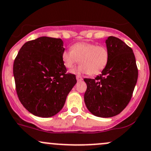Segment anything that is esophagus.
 <instances>
[{
    "mask_svg": "<svg viewBox=\"0 0 151 151\" xmlns=\"http://www.w3.org/2000/svg\"><path fill=\"white\" fill-rule=\"evenodd\" d=\"M76 78H77V82H81V81L82 80V77H81V76H80V75H77Z\"/></svg>",
    "mask_w": 151,
    "mask_h": 151,
    "instance_id": "esophagus-1",
    "label": "esophagus"
}]
</instances>
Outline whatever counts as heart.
I'll return each mask as SVG.
<instances>
[{"instance_id": "heart-1", "label": "heart", "mask_w": 151, "mask_h": 151, "mask_svg": "<svg viewBox=\"0 0 151 151\" xmlns=\"http://www.w3.org/2000/svg\"><path fill=\"white\" fill-rule=\"evenodd\" d=\"M61 58L64 66L68 69L73 67L80 60L81 64L71 70L74 74L89 73L96 75L106 68L109 62V53L103 45H97L91 42H77L71 46V50H63Z\"/></svg>"}]
</instances>
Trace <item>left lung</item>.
Instances as JSON below:
<instances>
[{"label": "left lung", "mask_w": 151, "mask_h": 151, "mask_svg": "<svg viewBox=\"0 0 151 151\" xmlns=\"http://www.w3.org/2000/svg\"><path fill=\"white\" fill-rule=\"evenodd\" d=\"M109 62L96 79H84L85 105L94 116L109 118L120 114L131 100L138 71L133 50L119 38L106 40Z\"/></svg>", "instance_id": "1"}]
</instances>
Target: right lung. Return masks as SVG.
<instances>
[{
    "label": "right lung",
    "instance_id": "obj_1",
    "mask_svg": "<svg viewBox=\"0 0 151 151\" xmlns=\"http://www.w3.org/2000/svg\"><path fill=\"white\" fill-rule=\"evenodd\" d=\"M64 50L61 39L40 37L24 44L15 58L17 95L33 115L47 118L58 114L77 83L74 74L66 73L61 58Z\"/></svg>",
    "mask_w": 151,
    "mask_h": 151
}]
</instances>
